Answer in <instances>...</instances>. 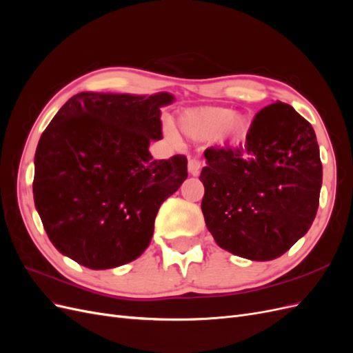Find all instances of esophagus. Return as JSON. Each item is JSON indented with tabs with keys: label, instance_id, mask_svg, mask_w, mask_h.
Listing matches in <instances>:
<instances>
[{
	"label": "esophagus",
	"instance_id": "obj_1",
	"mask_svg": "<svg viewBox=\"0 0 353 353\" xmlns=\"http://www.w3.org/2000/svg\"><path fill=\"white\" fill-rule=\"evenodd\" d=\"M200 169H201V162L199 159H190L188 160V172L191 175H194V176L199 175Z\"/></svg>",
	"mask_w": 353,
	"mask_h": 353
}]
</instances>
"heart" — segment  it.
I'll return each instance as SVG.
<instances>
[{
    "instance_id": "b5f03b06",
    "label": "heart",
    "mask_w": 353,
    "mask_h": 353,
    "mask_svg": "<svg viewBox=\"0 0 353 353\" xmlns=\"http://www.w3.org/2000/svg\"><path fill=\"white\" fill-rule=\"evenodd\" d=\"M178 131L190 140H208L215 137L221 141L240 137L248 121L240 114H234L225 108H197L179 114Z\"/></svg>"
}]
</instances>
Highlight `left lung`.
<instances>
[{"instance_id":"obj_1","label":"left lung","mask_w":353,"mask_h":353,"mask_svg":"<svg viewBox=\"0 0 353 353\" xmlns=\"http://www.w3.org/2000/svg\"><path fill=\"white\" fill-rule=\"evenodd\" d=\"M205 157L201 212L219 248L272 261L311 228L323 165L312 125L292 105H266L244 144L209 147Z\"/></svg>"}]
</instances>
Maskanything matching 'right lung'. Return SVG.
Instances as JSON below:
<instances>
[{
  "label": "right lung",
  "mask_w": 353,
  "mask_h": 353,
  "mask_svg": "<svg viewBox=\"0 0 353 353\" xmlns=\"http://www.w3.org/2000/svg\"><path fill=\"white\" fill-rule=\"evenodd\" d=\"M174 95L79 92L42 132L34 200L54 248L90 270L137 259L150 244L162 203L187 178L183 154L153 160L160 108Z\"/></svg>",
  "instance_id": "1"
}]
</instances>
